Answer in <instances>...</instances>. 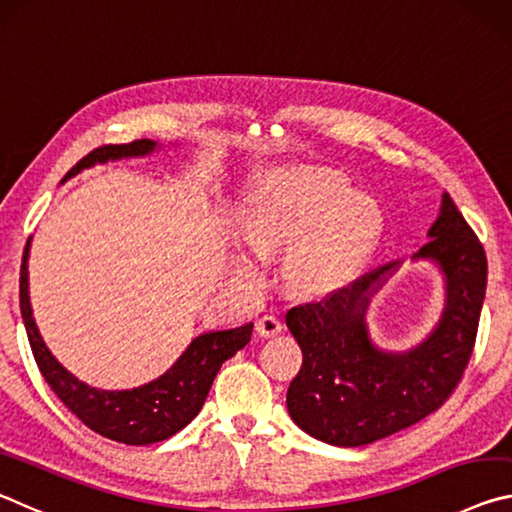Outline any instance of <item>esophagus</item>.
I'll use <instances>...</instances> for the list:
<instances>
[{"instance_id": "34e87169", "label": "esophagus", "mask_w": 512, "mask_h": 512, "mask_svg": "<svg viewBox=\"0 0 512 512\" xmlns=\"http://www.w3.org/2000/svg\"><path fill=\"white\" fill-rule=\"evenodd\" d=\"M256 331L263 335V338H274L283 331V322L276 315H263L261 320L256 322Z\"/></svg>"}]
</instances>
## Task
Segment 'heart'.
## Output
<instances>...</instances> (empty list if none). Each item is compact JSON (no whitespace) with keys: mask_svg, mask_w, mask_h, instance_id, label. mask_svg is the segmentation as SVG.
Instances as JSON below:
<instances>
[{"mask_svg":"<svg viewBox=\"0 0 512 512\" xmlns=\"http://www.w3.org/2000/svg\"><path fill=\"white\" fill-rule=\"evenodd\" d=\"M381 233L372 199L351 195L324 167L295 165L263 183L249 215L247 238L261 256L279 251L283 281L299 295H326L351 281L370 258ZM238 274L254 279L256 265L238 258Z\"/></svg>","mask_w":512,"mask_h":512,"instance_id":"obj_1","label":"heart"}]
</instances>
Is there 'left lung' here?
I'll list each match as a JSON object with an SVG mask.
<instances>
[{
  "instance_id": "1",
  "label": "left lung",
  "mask_w": 512,
  "mask_h": 512,
  "mask_svg": "<svg viewBox=\"0 0 512 512\" xmlns=\"http://www.w3.org/2000/svg\"><path fill=\"white\" fill-rule=\"evenodd\" d=\"M429 242L415 258L438 263L447 283L440 322L422 345L392 354L374 347L365 311L399 263L358 276L322 301L290 308L286 324L304 363L288 388L299 429L335 447H363L417 424L451 397L472 358L488 283V258L454 199L442 197Z\"/></svg>"
}]
</instances>
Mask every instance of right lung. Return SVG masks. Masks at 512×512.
<instances>
[{
    "label": "right lung",
    "instance_id": "1",
    "mask_svg": "<svg viewBox=\"0 0 512 512\" xmlns=\"http://www.w3.org/2000/svg\"><path fill=\"white\" fill-rule=\"evenodd\" d=\"M154 149L156 142L147 138L127 142V145L97 147L88 156H83L65 174V179L74 177V174L95 163L147 156ZM29 245L31 238L24 245L20 265V311L33 358H36L38 370L45 376L49 388L54 390V395L63 401L67 410H72L88 429L104 435V438L136 447L172 438L174 433H179L183 426L195 420L224 360L236 356V351L251 340L254 324L201 333L190 342V347L183 351L177 363L163 376H158L156 381L133 390L92 388V385L79 381L77 376L67 372L40 338L29 304Z\"/></svg>",
    "mask_w": 512,
    "mask_h": 512
}]
</instances>
